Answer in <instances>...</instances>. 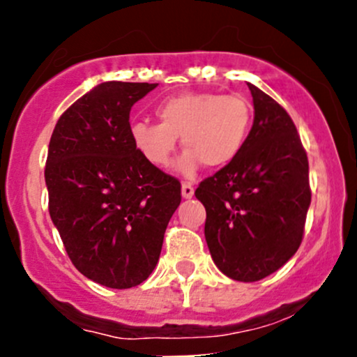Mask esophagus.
Instances as JSON below:
<instances>
[{"mask_svg": "<svg viewBox=\"0 0 357 357\" xmlns=\"http://www.w3.org/2000/svg\"><path fill=\"white\" fill-rule=\"evenodd\" d=\"M181 192H183V198L190 199V198H192V195H195V188H192L190 183H183Z\"/></svg>", "mask_w": 357, "mask_h": 357, "instance_id": "obj_1", "label": "esophagus"}]
</instances>
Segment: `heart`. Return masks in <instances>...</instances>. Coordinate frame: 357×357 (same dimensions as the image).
I'll return each instance as SVG.
<instances>
[{"label":"heart","mask_w":357,"mask_h":357,"mask_svg":"<svg viewBox=\"0 0 357 357\" xmlns=\"http://www.w3.org/2000/svg\"><path fill=\"white\" fill-rule=\"evenodd\" d=\"M159 124L139 121L130 139L154 167H166L181 137L186 147L178 167L192 174L202 165L223 167L238 158L252 127V104L240 93L183 92L161 100L154 109Z\"/></svg>","instance_id":"heart-1"}]
</instances>
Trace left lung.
<instances>
[{
	"label": "left lung",
	"instance_id": "8db88e82",
	"mask_svg": "<svg viewBox=\"0 0 357 357\" xmlns=\"http://www.w3.org/2000/svg\"><path fill=\"white\" fill-rule=\"evenodd\" d=\"M253 126L235 161L199 183L204 238L215 265L238 282L277 272L297 252L310 204L309 161L287 110L255 85Z\"/></svg>",
	"mask_w": 357,
	"mask_h": 357
}]
</instances>
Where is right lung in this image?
Returning <instances> with one entry per match:
<instances>
[{"label":"right lung","instance_id":"1","mask_svg":"<svg viewBox=\"0 0 357 357\" xmlns=\"http://www.w3.org/2000/svg\"><path fill=\"white\" fill-rule=\"evenodd\" d=\"M158 84L104 82L61 114L48 146V211L72 264L110 289L153 273L181 183L130 139L132 105Z\"/></svg>","mask_w":357,"mask_h":357}]
</instances>
